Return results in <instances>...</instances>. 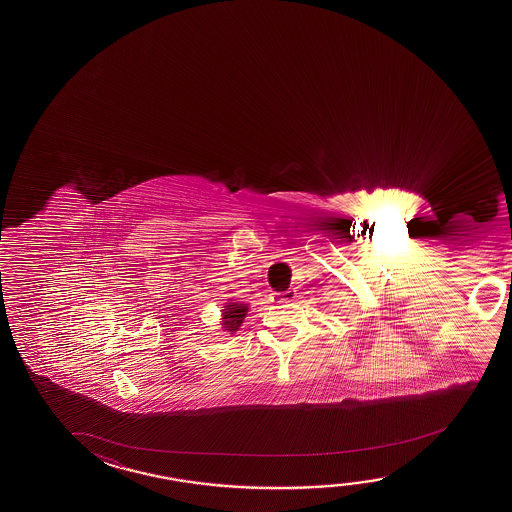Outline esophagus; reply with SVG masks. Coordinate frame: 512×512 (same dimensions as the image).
I'll return each mask as SVG.
<instances>
[{
  "mask_svg": "<svg viewBox=\"0 0 512 512\" xmlns=\"http://www.w3.org/2000/svg\"><path fill=\"white\" fill-rule=\"evenodd\" d=\"M295 290H286V291H279V293H274V300L275 302H279V304H286V302H291L293 298H295Z\"/></svg>",
  "mask_w": 512,
  "mask_h": 512,
  "instance_id": "1",
  "label": "esophagus"
}]
</instances>
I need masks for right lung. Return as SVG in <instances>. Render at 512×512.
<instances>
[{"mask_svg":"<svg viewBox=\"0 0 512 512\" xmlns=\"http://www.w3.org/2000/svg\"><path fill=\"white\" fill-rule=\"evenodd\" d=\"M249 311L247 304H238V302H231L228 306L222 309V328L226 332H237L238 327L244 323L245 314Z\"/></svg>","mask_w":512,"mask_h":512,"instance_id":"add662e5","label":"right lung"}]
</instances>
